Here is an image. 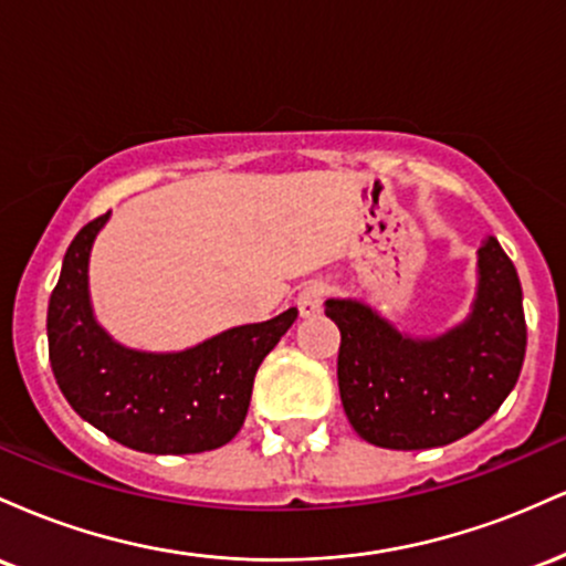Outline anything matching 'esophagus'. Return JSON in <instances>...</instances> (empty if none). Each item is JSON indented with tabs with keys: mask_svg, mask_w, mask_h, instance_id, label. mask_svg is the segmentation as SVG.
<instances>
[{
	"mask_svg": "<svg viewBox=\"0 0 566 566\" xmlns=\"http://www.w3.org/2000/svg\"><path fill=\"white\" fill-rule=\"evenodd\" d=\"M322 301H324V284L308 282L301 292H297V297H295L297 314H301L303 319H308V316H316L322 311Z\"/></svg>",
	"mask_w": 566,
	"mask_h": 566,
	"instance_id": "34e87169",
	"label": "esophagus"
}]
</instances>
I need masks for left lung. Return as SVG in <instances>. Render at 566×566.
<instances>
[{"label":"left lung","instance_id":"1","mask_svg":"<svg viewBox=\"0 0 566 566\" xmlns=\"http://www.w3.org/2000/svg\"><path fill=\"white\" fill-rule=\"evenodd\" d=\"M340 329L337 386L348 423L386 450H428L476 431L516 386L527 350L522 284L497 239L479 250L471 319L412 340L356 301H327Z\"/></svg>","mask_w":566,"mask_h":566}]
</instances>
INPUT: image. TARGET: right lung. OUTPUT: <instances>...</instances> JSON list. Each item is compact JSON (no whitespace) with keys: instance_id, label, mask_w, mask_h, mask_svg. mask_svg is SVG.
I'll return each mask as SVG.
<instances>
[{"instance_id":"add662e5","label":"right lung","mask_w":566,"mask_h":566,"mask_svg":"<svg viewBox=\"0 0 566 566\" xmlns=\"http://www.w3.org/2000/svg\"><path fill=\"white\" fill-rule=\"evenodd\" d=\"M106 216L69 244L48 305L50 365L80 418L119 444L151 454H197L229 444L244 423L261 361L297 311L226 329L180 354L129 350L97 327L87 261Z\"/></svg>"}]
</instances>
